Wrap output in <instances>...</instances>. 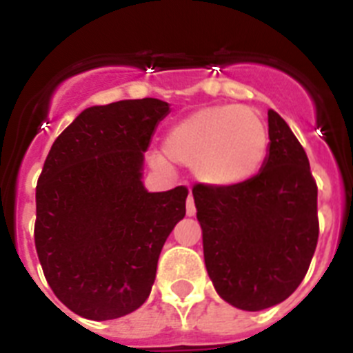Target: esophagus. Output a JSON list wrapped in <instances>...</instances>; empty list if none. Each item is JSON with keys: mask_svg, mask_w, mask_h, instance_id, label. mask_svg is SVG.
I'll return each mask as SVG.
<instances>
[{"mask_svg": "<svg viewBox=\"0 0 353 353\" xmlns=\"http://www.w3.org/2000/svg\"><path fill=\"white\" fill-rule=\"evenodd\" d=\"M185 212H187V215H189V217L196 215V205H194V199H192V194H189V198H187Z\"/></svg>", "mask_w": 353, "mask_h": 353, "instance_id": "obj_1", "label": "esophagus"}]
</instances>
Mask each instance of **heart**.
I'll return each mask as SVG.
<instances>
[{"instance_id": "1", "label": "heart", "mask_w": 353, "mask_h": 353, "mask_svg": "<svg viewBox=\"0 0 353 353\" xmlns=\"http://www.w3.org/2000/svg\"><path fill=\"white\" fill-rule=\"evenodd\" d=\"M269 152V130L260 114L245 105L199 108L170 127L164 154H152V164L170 170L171 162L191 166L203 185L232 189L258 174Z\"/></svg>"}]
</instances>
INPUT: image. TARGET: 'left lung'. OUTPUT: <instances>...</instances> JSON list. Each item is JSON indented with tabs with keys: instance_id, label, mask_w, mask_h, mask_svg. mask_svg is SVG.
<instances>
[{
	"instance_id": "left-lung-1",
	"label": "left lung",
	"mask_w": 353,
	"mask_h": 353,
	"mask_svg": "<svg viewBox=\"0 0 353 353\" xmlns=\"http://www.w3.org/2000/svg\"><path fill=\"white\" fill-rule=\"evenodd\" d=\"M269 154L260 173L232 189H192L205 267L228 304L261 311L304 279L318 242L316 183L295 134L269 111Z\"/></svg>"
}]
</instances>
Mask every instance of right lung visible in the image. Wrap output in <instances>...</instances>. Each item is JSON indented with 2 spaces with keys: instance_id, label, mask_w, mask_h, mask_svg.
<instances>
[{
  "instance_id": "right-lung-1",
  "label": "right lung",
  "mask_w": 353,
  "mask_h": 353,
  "mask_svg": "<svg viewBox=\"0 0 353 353\" xmlns=\"http://www.w3.org/2000/svg\"><path fill=\"white\" fill-rule=\"evenodd\" d=\"M170 111L159 99L86 108L43 162L37 254L56 297L79 316L102 322L138 310L185 217V187L148 192L143 183L145 152Z\"/></svg>"
}]
</instances>
